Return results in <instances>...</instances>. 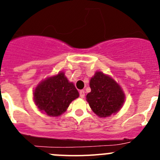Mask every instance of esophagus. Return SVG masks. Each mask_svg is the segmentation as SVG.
I'll use <instances>...</instances> for the list:
<instances>
[{"label": "esophagus", "instance_id": "esophagus-1", "mask_svg": "<svg viewBox=\"0 0 160 160\" xmlns=\"http://www.w3.org/2000/svg\"><path fill=\"white\" fill-rule=\"evenodd\" d=\"M79 94H80V97L82 98H83L85 97V91L83 90H80V92H79Z\"/></svg>", "mask_w": 160, "mask_h": 160}]
</instances>
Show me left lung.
<instances>
[{
    "instance_id": "obj_1",
    "label": "left lung",
    "mask_w": 160,
    "mask_h": 160,
    "mask_svg": "<svg viewBox=\"0 0 160 160\" xmlns=\"http://www.w3.org/2000/svg\"><path fill=\"white\" fill-rule=\"evenodd\" d=\"M91 91L87 95L93 112L100 118L110 117L120 111L125 102L122 87L110 75L96 71L90 80Z\"/></svg>"
}]
</instances>
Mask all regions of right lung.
Here are the masks:
<instances>
[{"label": "right lung", "mask_w": 160, "mask_h": 160, "mask_svg": "<svg viewBox=\"0 0 160 160\" xmlns=\"http://www.w3.org/2000/svg\"><path fill=\"white\" fill-rule=\"evenodd\" d=\"M78 97L74 84L68 80L63 71L42 80L33 90L35 105L41 112L50 117L60 116Z\"/></svg>", "instance_id": "right-lung-1"}]
</instances>
